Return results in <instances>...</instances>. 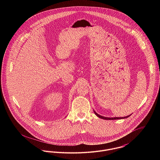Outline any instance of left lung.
Wrapping results in <instances>:
<instances>
[{
	"label": "left lung",
	"instance_id": "8db88e82",
	"mask_svg": "<svg viewBox=\"0 0 160 160\" xmlns=\"http://www.w3.org/2000/svg\"><path fill=\"white\" fill-rule=\"evenodd\" d=\"M93 112H94V113H95V114H96L98 118H101V119H105V120H115V119H125V118H128L129 116H131V114L130 115H128V116H125V117H120V118H118V117H116V118H107V117H104V116H101V115H99V114H98L97 113H96L94 110H93Z\"/></svg>",
	"mask_w": 160,
	"mask_h": 160
}]
</instances>
